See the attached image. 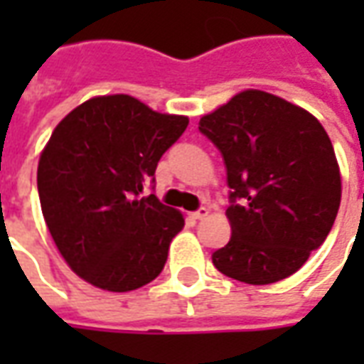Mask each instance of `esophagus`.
Wrapping results in <instances>:
<instances>
[{"label": "esophagus", "mask_w": 364, "mask_h": 364, "mask_svg": "<svg viewBox=\"0 0 364 364\" xmlns=\"http://www.w3.org/2000/svg\"><path fill=\"white\" fill-rule=\"evenodd\" d=\"M206 216H208V208H206V206H200L198 210L193 213V218H195V220H203V218H206Z\"/></svg>", "instance_id": "34e87169"}]
</instances>
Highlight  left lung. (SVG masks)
<instances>
[{"instance_id":"1","label":"left lung","mask_w":364,"mask_h":364,"mask_svg":"<svg viewBox=\"0 0 364 364\" xmlns=\"http://www.w3.org/2000/svg\"><path fill=\"white\" fill-rule=\"evenodd\" d=\"M226 166L232 237L214 267L271 284L302 267L336 222L341 175L318 119L281 97L247 90L198 122Z\"/></svg>"}]
</instances>
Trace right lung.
Here are the masks:
<instances>
[{
  "mask_svg": "<svg viewBox=\"0 0 364 364\" xmlns=\"http://www.w3.org/2000/svg\"><path fill=\"white\" fill-rule=\"evenodd\" d=\"M189 124L130 95L93 97L62 119L38 159L36 185L52 240L75 274L127 292L166 265L183 214L156 195L159 158Z\"/></svg>",
  "mask_w": 364,
  "mask_h": 364,
  "instance_id": "obj_1",
  "label": "right lung"
}]
</instances>
